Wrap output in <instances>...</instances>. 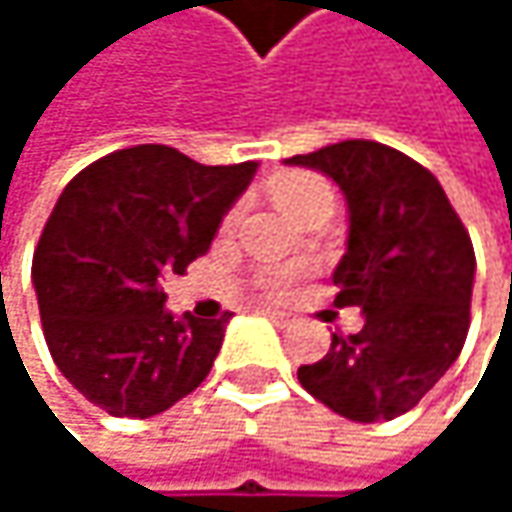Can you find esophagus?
Segmentation results:
<instances>
[{"mask_svg":"<svg viewBox=\"0 0 512 512\" xmlns=\"http://www.w3.org/2000/svg\"><path fill=\"white\" fill-rule=\"evenodd\" d=\"M263 314L272 320V323H278V326H290L293 323V317L287 314V311H275V308H263Z\"/></svg>","mask_w":512,"mask_h":512,"instance_id":"1","label":"esophagus"}]
</instances>
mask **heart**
<instances>
[{
    "instance_id": "heart-1",
    "label": "heart",
    "mask_w": 512,
    "mask_h": 512,
    "mask_svg": "<svg viewBox=\"0 0 512 512\" xmlns=\"http://www.w3.org/2000/svg\"><path fill=\"white\" fill-rule=\"evenodd\" d=\"M278 204L284 210H290L293 216H308L314 207H323V204H335V189L326 177L320 174H311V171H290V174H281L272 186ZM237 222V210L228 213L225 219V228H231ZM308 272V266L302 263H287V266H266L260 275H257V287L266 293V296H284L296 287V281Z\"/></svg>"
}]
</instances>
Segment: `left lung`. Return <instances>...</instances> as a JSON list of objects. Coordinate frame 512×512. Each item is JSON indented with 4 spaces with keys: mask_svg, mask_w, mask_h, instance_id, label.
Here are the masks:
<instances>
[{
    "mask_svg": "<svg viewBox=\"0 0 512 512\" xmlns=\"http://www.w3.org/2000/svg\"><path fill=\"white\" fill-rule=\"evenodd\" d=\"M287 162L329 174L347 195L335 305L364 314L361 332L332 335V350L296 376L350 421H391L460 356L471 323V237L442 183L388 145L347 139Z\"/></svg>",
    "mask_w": 512,
    "mask_h": 512,
    "instance_id": "8db88e82",
    "label": "left lung"
}]
</instances>
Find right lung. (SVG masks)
<instances>
[{"mask_svg":"<svg viewBox=\"0 0 512 512\" xmlns=\"http://www.w3.org/2000/svg\"><path fill=\"white\" fill-rule=\"evenodd\" d=\"M257 162L201 165L136 145L82 168L38 240L32 278L55 367L115 418H151L192 394L225 323L165 311L162 281L207 255Z\"/></svg>","mask_w":512,"mask_h":512,"instance_id":"right-lung-1","label":"right lung"}]
</instances>
